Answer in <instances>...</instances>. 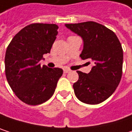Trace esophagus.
Segmentation results:
<instances>
[{
	"mask_svg": "<svg viewBox=\"0 0 132 132\" xmlns=\"http://www.w3.org/2000/svg\"><path fill=\"white\" fill-rule=\"evenodd\" d=\"M70 71H71V70H70L69 69H66H66H63V72H64L65 73H68V72H69Z\"/></svg>",
	"mask_w": 132,
	"mask_h": 132,
	"instance_id": "esophagus-1",
	"label": "esophagus"
}]
</instances>
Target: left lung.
Wrapping results in <instances>:
<instances>
[{
    "label": "left lung",
    "mask_w": 132,
    "mask_h": 132,
    "mask_svg": "<svg viewBox=\"0 0 132 132\" xmlns=\"http://www.w3.org/2000/svg\"><path fill=\"white\" fill-rule=\"evenodd\" d=\"M81 36L84 47L80 55L93 66L89 73L76 71L79 79L73 84L77 98L86 104H99L110 97L122 76L123 50L116 34L93 21L66 24Z\"/></svg>",
    "instance_id": "8db88e82"
}]
</instances>
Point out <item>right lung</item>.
Listing matches in <instances>:
<instances>
[{
    "label": "right lung",
    "instance_id": "add662e5",
    "mask_svg": "<svg viewBox=\"0 0 132 132\" xmlns=\"http://www.w3.org/2000/svg\"><path fill=\"white\" fill-rule=\"evenodd\" d=\"M53 23H31L20 30L9 43L5 54V75L16 97L30 105L50 99L63 71L40 66L43 55L50 53L58 34Z\"/></svg>",
    "mask_w": 132,
    "mask_h": 132
}]
</instances>
